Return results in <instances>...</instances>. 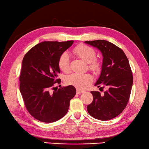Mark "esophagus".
I'll list each match as a JSON object with an SVG mask.
<instances>
[{
	"mask_svg": "<svg viewBox=\"0 0 149 149\" xmlns=\"http://www.w3.org/2000/svg\"><path fill=\"white\" fill-rule=\"evenodd\" d=\"M83 92H84V91L80 90H79V89H77V93H79V94H80V93H83Z\"/></svg>",
	"mask_w": 149,
	"mask_h": 149,
	"instance_id": "obj_1",
	"label": "esophagus"
}]
</instances>
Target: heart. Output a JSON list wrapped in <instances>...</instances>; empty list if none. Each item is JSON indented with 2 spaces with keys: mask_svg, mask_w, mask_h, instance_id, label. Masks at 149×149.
<instances>
[{
  "mask_svg": "<svg viewBox=\"0 0 149 149\" xmlns=\"http://www.w3.org/2000/svg\"><path fill=\"white\" fill-rule=\"evenodd\" d=\"M73 53L83 61L88 63V69L95 73L100 72L101 63L98 59H95V51L91 47L80 44L73 49ZM59 69L65 73H68L70 70V57L67 52L63 53L58 60ZM66 84L72 85L79 90H84L93 82V77L89 73L79 74L72 73L65 77Z\"/></svg>",
  "mask_w": 149,
  "mask_h": 149,
  "instance_id": "b5f03b06",
  "label": "heart"
}]
</instances>
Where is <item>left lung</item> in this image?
<instances>
[{
    "mask_svg": "<svg viewBox=\"0 0 149 149\" xmlns=\"http://www.w3.org/2000/svg\"><path fill=\"white\" fill-rule=\"evenodd\" d=\"M84 42L102 53L101 74L95 86L107 88L103 95L99 92H91L93 99L87 110L93 118L109 120L119 115L129 101L133 84L131 67L123 50L110 42L97 40Z\"/></svg>",
    "mask_w": 149,
    "mask_h": 149,
    "instance_id": "left-lung-1",
    "label": "left lung"
}]
</instances>
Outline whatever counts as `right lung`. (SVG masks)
Wrapping results in <instances>:
<instances>
[{
	"label": "right lung",
	"mask_w": 149,
	"mask_h": 149,
	"mask_svg": "<svg viewBox=\"0 0 149 149\" xmlns=\"http://www.w3.org/2000/svg\"><path fill=\"white\" fill-rule=\"evenodd\" d=\"M73 40L45 41L33 47L25 55L19 76V90L26 109L38 120L51 123L67 114L76 89L69 85L57 89L60 73L58 60L72 46ZM54 90V91H52Z\"/></svg>",
	"instance_id": "add662e5"
}]
</instances>
